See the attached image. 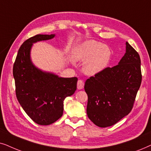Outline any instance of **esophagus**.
I'll list each match as a JSON object with an SVG mask.
<instances>
[{
  "instance_id": "esophagus-1",
  "label": "esophagus",
  "mask_w": 151,
  "mask_h": 151,
  "mask_svg": "<svg viewBox=\"0 0 151 151\" xmlns=\"http://www.w3.org/2000/svg\"><path fill=\"white\" fill-rule=\"evenodd\" d=\"M84 86V83L82 80H79L77 82V88L79 90H81L83 88Z\"/></svg>"
}]
</instances>
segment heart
Segmentation results:
<instances>
[{
    "label": "heart",
    "mask_w": 151,
    "mask_h": 151,
    "mask_svg": "<svg viewBox=\"0 0 151 151\" xmlns=\"http://www.w3.org/2000/svg\"><path fill=\"white\" fill-rule=\"evenodd\" d=\"M76 58L86 61L83 71L88 75H95L107 67L111 58V50L107 45L96 41H86L77 52Z\"/></svg>",
    "instance_id": "obj_1"
}]
</instances>
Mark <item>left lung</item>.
<instances>
[{
  "instance_id": "obj_1",
  "label": "left lung",
  "mask_w": 151,
  "mask_h": 151,
  "mask_svg": "<svg viewBox=\"0 0 151 151\" xmlns=\"http://www.w3.org/2000/svg\"><path fill=\"white\" fill-rule=\"evenodd\" d=\"M126 52L118 65L107 67L86 80L88 118L99 127L117 123L129 114L142 83L141 59L126 42Z\"/></svg>"
}]
</instances>
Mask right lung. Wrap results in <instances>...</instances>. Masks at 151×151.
<instances>
[{
  "label": "right lung",
  "instance_id": "right-lung-1",
  "mask_svg": "<svg viewBox=\"0 0 151 151\" xmlns=\"http://www.w3.org/2000/svg\"><path fill=\"white\" fill-rule=\"evenodd\" d=\"M55 35H37L20 47L13 66L15 91L19 104L28 116L39 125H50L63 115V101L77 90V78H62L43 72L32 63V43L51 39Z\"/></svg>",
  "mask_w": 151,
  "mask_h": 151
}]
</instances>
